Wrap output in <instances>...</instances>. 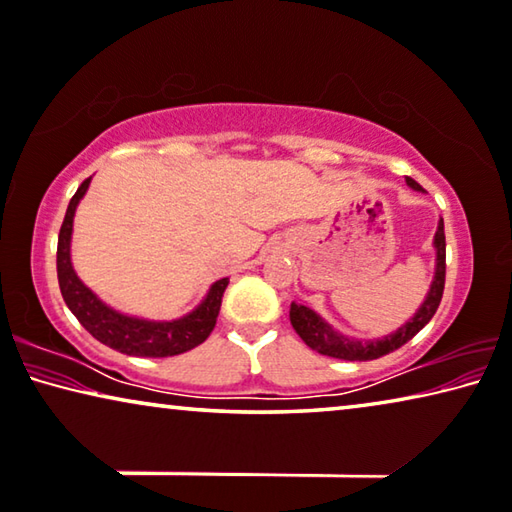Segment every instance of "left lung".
Returning <instances> with one entry per match:
<instances>
[{"label":"left lung","instance_id":"obj_1","mask_svg":"<svg viewBox=\"0 0 512 512\" xmlns=\"http://www.w3.org/2000/svg\"><path fill=\"white\" fill-rule=\"evenodd\" d=\"M407 185L414 187V190H423V187L412 178H407ZM435 247H437V272H435V281H432L426 302H423L421 309L416 311V316L407 322L405 327H400L396 334L382 338V341H368V343L352 341V338L336 334L334 329L318 316V313H313L302 304H290V322H293L295 332L300 334V338L309 345V348L318 350L320 355L345 359V361H373L389 355L393 350L403 348L407 341H412V338L428 325L439 309V302H442L444 281H446L444 222H439V229L435 233Z\"/></svg>","mask_w":512,"mask_h":512}]
</instances>
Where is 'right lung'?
<instances>
[{"label": "right lung", "mask_w": 512, "mask_h": 512, "mask_svg": "<svg viewBox=\"0 0 512 512\" xmlns=\"http://www.w3.org/2000/svg\"><path fill=\"white\" fill-rule=\"evenodd\" d=\"M89 183L91 178H86L84 183L77 187V192L68 203L64 224H61L59 231L57 277L61 295H64L68 309L73 311V316L80 320V325L96 338V341L130 357H174L196 348V345H201L210 336L212 329H215L229 279H219L212 283L210 293L199 309L192 311L190 316L174 322H148L121 316V313H116L109 309V306L102 304L98 297L77 279L73 265H70V233H73L75 208Z\"/></svg>", "instance_id": "1"}]
</instances>
